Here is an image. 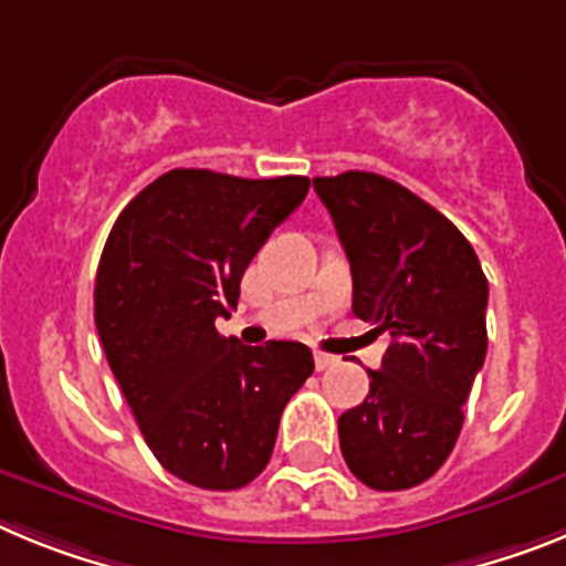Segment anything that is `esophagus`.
<instances>
[{
  "mask_svg": "<svg viewBox=\"0 0 566 566\" xmlns=\"http://www.w3.org/2000/svg\"><path fill=\"white\" fill-rule=\"evenodd\" d=\"M316 370H331V367L338 365V356H327V353L316 350Z\"/></svg>",
  "mask_w": 566,
  "mask_h": 566,
  "instance_id": "34e87169",
  "label": "esophagus"
}]
</instances>
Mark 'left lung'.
<instances>
[{"mask_svg":"<svg viewBox=\"0 0 566 566\" xmlns=\"http://www.w3.org/2000/svg\"><path fill=\"white\" fill-rule=\"evenodd\" d=\"M353 273V313L390 336L370 392L338 419L361 484L407 490L453 453L488 356V276L447 216L367 170L313 179Z\"/></svg>","mask_w":566,"mask_h":566,"instance_id":"8db88e82","label":"left lung"}]
</instances>
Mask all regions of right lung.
Masks as SVG:
<instances>
[{
    "mask_svg": "<svg viewBox=\"0 0 566 566\" xmlns=\"http://www.w3.org/2000/svg\"><path fill=\"white\" fill-rule=\"evenodd\" d=\"M307 176L239 179L176 167L119 213L102 250L93 318L107 365L159 464L201 490L268 467L290 396L313 373L302 342L248 347L216 331Z\"/></svg>",
    "mask_w": 566,
    "mask_h": 566,
    "instance_id": "right-lung-1",
    "label": "right lung"
}]
</instances>
